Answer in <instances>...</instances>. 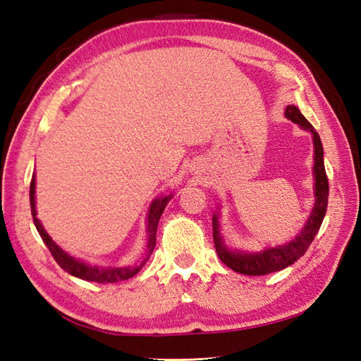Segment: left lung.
I'll use <instances>...</instances> for the list:
<instances>
[{
	"instance_id": "left-lung-1",
	"label": "left lung",
	"mask_w": 361,
	"mask_h": 361,
	"mask_svg": "<svg viewBox=\"0 0 361 361\" xmlns=\"http://www.w3.org/2000/svg\"><path fill=\"white\" fill-rule=\"evenodd\" d=\"M286 117L292 120L293 123L300 125L302 130L310 131L314 135V147H315V207L312 210L306 226L301 230V233L296 236L292 243H287L286 245H279L276 248H267V250L259 253H245V252H230L228 248L224 245L222 238L219 235V224L218 216H213V241L216 252H218L219 259L226 264L231 270L238 271L243 275L250 276H259L274 274V271L283 270L287 266H292L295 261H298L301 256L306 253L309 245L317 236L322 222L324 219L326 208H327V199H329V180H327L326 170H324V160H323V145L322 139H319L315 128L312 126L307 118L304 117L300 109L289 105L286 108Z\"/></svg>"
}]
</instances>
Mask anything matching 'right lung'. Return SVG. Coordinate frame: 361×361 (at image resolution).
Masks as SVG:
<instances>
[{
	"mask_svg": "<svg viewBox=\"0 0 361 361\" xmlns=\"http://www.w3.org/2000/svg\"><path fill=\"white\" fill-rule=\"evenodd\" d=\"M30 213H32V218H34V224L38 230L39 236H42L43 243L46 244V247L49 248L51 255L54 256V259L57 261L59 266L66 270L69 275H74L77 278H82L85 281H91V283H117V281H122V279H128L134 276L137 271L140 270V267L143 264L147 262L148 256L153 253L154 250V245H156V231H157V224L160 216H162L164 208L166 207L168 201H170L171 196H165V197H160L156 199V201L151 204L149 208V213H148V244H147V258L142 261V264L139 267H134V269H99V267H91L90 264H85L82 261H78L75 258H72L66 252H63L61 248L55 244L51 236L46 233V230L43 228L42 222L38 221L37 218V212H35V176L32 178L30 180Z\"/></svg>",
	"mask_w": 361,
	"mask_h": 361,
	"instance_id": "right-lung-1",
	"label": "right lung"
}]
</instances>
